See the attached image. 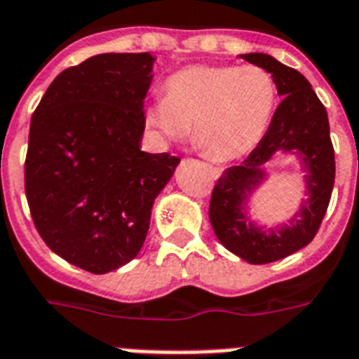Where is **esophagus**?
Returning <instances> with one entry per match:
<instances>
[{
	"label": "esophagus",
	"mask_w": 359,
	"mask_h": 359,
	"mask_svg": "<svg viewBox=\"0 0 359 359\" xmlns=\"http://www.w3.org/2000/svg\"><path fill=\"white\" fill-rule=\"evenodd\" d=\"M210 169V173H212L214 179H219V175H222V168H214V165H208Z\"/></svg>",
	"instance_id": "esophagus-1"
}]
</instances>
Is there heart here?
I'll list each match as a JSON object with an SVG mask.
<instances>
[{
    "label": "heart",
    "instance_id": "obj_1",
    "mask_svg": "<svg viewBox=\"0 0 359 359\" xmlns=\"http://www.w3.org/2000/svg\"><path fill=\"white\" fill-rule=\"evenodd\" d=\"M278 106L272 74L257 65H194L165 81V98L145 109V126L162 141H182L218 162L250 154L266 134Z\"/></svg>",
    "mask_w": 359,
    "mask_h": 359
}]
</instances>
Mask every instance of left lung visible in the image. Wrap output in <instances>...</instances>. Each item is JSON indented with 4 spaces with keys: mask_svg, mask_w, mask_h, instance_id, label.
I'll return each mask as SVG.
<instances>
[{
    "mask_svg": "<svg viewBox=\"0 0 359 359\" xmlns=\"http://www.w3.org/2000/svg\"><path fill=\"white\" fill-rule=\"evenodd\" d=\"M268 70L283 97L259 145L240 165L225 169L214 186L208 218L222 244L250 264H266L306 248L323 224L335 180L334 145L328 114L311 83L298 70L268 53H242ZM294 154L304 169L308 199L278 228H262L249 218V197L267 180L266 163L276 154Z\"/></svg>",
    "mask_w": 359,
    "mask_h": 359,
    "instance_id": "8db88e82",
    "label": "left lung"
}]
</instances>
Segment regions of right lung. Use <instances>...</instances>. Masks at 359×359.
Listing matches in <instances>:
<instances>
[{"mask_svg":"<svg viewBox=\"0 0 359 359\" xmlns=\"http://www.w3.org/2000/svg\"><path fill=\"white\" fill-rule=\"evenodd\" d=\"M151 53H100L63 70L31 117L25 196L53 253L93 273L130 262L179 158L141 151Z\"/></svg>","mask_w":359,"mask_h":359,"instance_id":"add662e5","label":"right lung"}]
</instances>
